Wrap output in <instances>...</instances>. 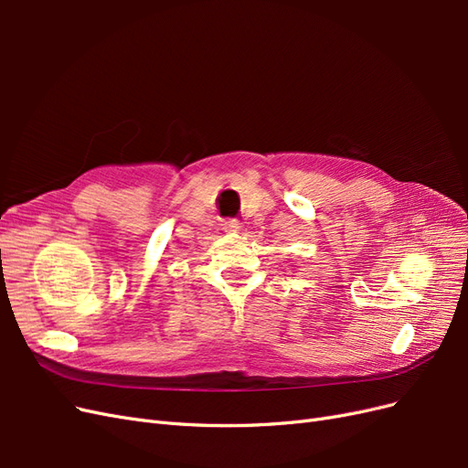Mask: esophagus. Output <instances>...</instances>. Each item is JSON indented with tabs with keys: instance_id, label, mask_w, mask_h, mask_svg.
<instances>
[{
	"instance_id": "esophagus-1",
	"label": "esophagus",
	"mask_w": 468,
	"mask_h": 468,
	"mask_svg": "<svg viewBox=\"0 0 468 468\" xmlns=\"http://www.w3.org/2000/svg\"><path fill=\"white\" fill-rule=\"evenodd\" d=\"M224 230H226V232H239V230H242V222H239V220H229V222H224Z\"/></svg>"
}]
</instances>
